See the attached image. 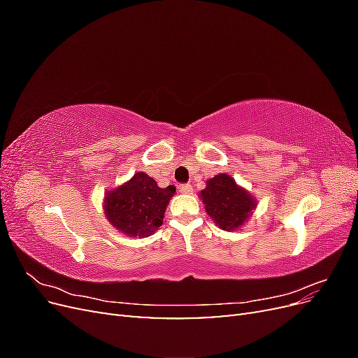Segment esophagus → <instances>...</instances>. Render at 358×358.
Segmentation results:
<instances>
[{
    "label": "esophagus",
    "mask_w": 358,
    "mask_h": 358,
    "mask_svg": "<svg viewBox=\"0 0 358 358\" xmlns=\"http://www.w3.org/2000/svg\"><path fill=\"white\" fill-rule=\"evenodd\" d=\"M179 192L180 194H191L192 192V187L189 185V183H182V185H179Z\"/></svg>",
    "instance_id": "34e87169"
}]
</instances>
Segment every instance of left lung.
Returning a JSON list of instances; mask_svg holds the SVG:
<instances>
[{
	"label": "left lung",
	"mask_w": 358,
	"mask_h": 358,
	"mask_svg": "<svg viewBox=\"0 0 358 358\" xmlns=\"http://www.w3.org/2000/svg\"><path fill=\"white\" fill-rule=\"evenodd\" d=\"M200 197L215 224L225 231H234L246 222L255 209V199L239 187L230 175H216L206 182Z\"/></svg>",
	"instance_id": "1"
}]
</instances>
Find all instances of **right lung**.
I'll return each instance as SVG.
<instances>
[{
	"label": "right lung",
	"mask_w": 358,
	"mask_h": 358,
	"mask_svg": "<svg viewBox=\"0 0 358 358\" xmlns=\"http://www.w3.org/2000/svg\"><path fill=\"white\" fill-rule=\"evenodd\" d=\"M176 188H159L154 178L137 171L124 185L104 197V215L109 222L129 237H146L158 230Z\"/></svg>",
	"instance_id": "1"
}]
</instances>
